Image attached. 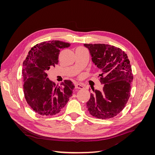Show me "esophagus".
I'll return each mask as SVG.
<instances>
[{
	"instance_id": "1",
	"label": "esophagus",
	"mask_w": 155,
	"mask_h": 155,
	"mask_svg": "<svg viewBox=\"0 0 155 155\" xmlns=\"http://www.w3.org/2000/svg\"><path fill=\"white\" fill-rule=\"evenodd\" d=\"M75 88L77 89H83V88H84V87H83V85H81V84L76 83L75 84Z\"/></svg>"
}]
</instances>
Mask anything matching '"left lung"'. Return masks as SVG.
I'll use <instances>...</instances> for the list:
<instances>
[{
	"mask_svg": "<svg viewBox=\"0 0 155 155\" xmlns=\"http://www.w3.org/2000/svg\"><path fill=\"white\" fill-rule=\"evenodd\" d=\"M90 51L92 61L99 68L103 91L92 89L87 103L92 116L109 119L124 109L130 94L133 75L129 59L122 50L105 44H84Z\"/></svg>",
	"mask_w": 155,
	"mask_h": 155,
	"instance_id": "left-lung-1",
	"label": "left lung"
}]
</instances>
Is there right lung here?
<instances>
[{"instance_id": "add662e5", "label": "right lung", "mask_w": 155, "mask_h": 155, "mask_svg": "<svg viewBox=\"0 0 155 155\" xmlns=\"http://www.w3.org/2000/svg\"><path fill=\"white\" fill-rule=\"evenodd\" d=\"M70 43L50 41L37 44L29 51L23 62L22 76L25 97L31 109L42 116L58 114L72 96L74 85L64 80L56 85L47 78V70L58 64L60 50Z\"/></svg>"}]
</instances>
